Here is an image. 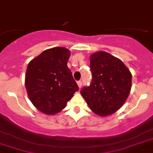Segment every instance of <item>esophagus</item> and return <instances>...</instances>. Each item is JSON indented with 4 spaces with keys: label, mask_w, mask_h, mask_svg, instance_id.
<instances>
[{
    "label": "esophagus",
    "mask_w": 153,
    "mask_h": 153,
    "mask_svg": "<svg viewBox=\"0 0 153 153\" xmlns=\"http://www.w3.org/2000/svg\"><path fill=\"white\" fill-rule=\"evenodd\" d=\"M77 84H78V85H79V89H81V87H82V81H78V82H77Z\"/></svg>",
    "instance_id": "1"
}]
</instances>
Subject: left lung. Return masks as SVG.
I'll list each match as a JSON object with an SVG mask.
<instances>
[{
	"label": "left lung",
	"mask_w": 153,
	"mask_h": 153,
	"mask_svg": "<svg viewBox=\"0 0 153 153\" xmlns=\"http://www.w3.org/2000/svg\"><path fill=\"white\" fill-rule=\"evenodd\" d=\"M89 68L91 83L81 89V94L94 113L100 116L111 115L130 94V71L120 59L102 51L92 54Z\"/></svg>",
	"instance_id": "left-lung-1"
}]
</instances>
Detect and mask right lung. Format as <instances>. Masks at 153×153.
<instances>
[{
    "label": "right lung",
    "mask_w": 153,
    "mask_h": 153,
    "mask_svg": "<svg viewBox=\"0 0 153 153\" xmlns=\"http://www.w3.org/2000/svg\"><path fill=\"white\" fill-rule=\"evenodd\" d=\"M69 56L68 49L55 47L42 52L27 66V94L32 104L45 114L61 111L79 89L67 65Z\"/></svg>",
    "instance_id": "add662e5"
}]
</instances>
